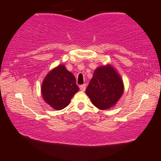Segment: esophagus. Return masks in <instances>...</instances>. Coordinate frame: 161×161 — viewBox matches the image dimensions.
<instances>
[{
    "mask_svg": "<svg viewBox=\"0 0 161 161\" xmlns=\"http://www.w3.org/2000/svg\"><path fill=\"white\" fill-rule=\"evenodd\" d=\"M80 87V90H81V91H82V92H85V89H86V85L85 84V85H81Z\"/></svg>",
    "mask_w": 161,
    "mask_h": 161,
    "instance_id": "34e87169",
    "label": "esophagus"
}]
</instances>
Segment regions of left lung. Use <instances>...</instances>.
I'll list each match as a JSON object with an SVG mask.
<instances>
[{
	"label": "left lung",
	"instance_id": "8db88e82",
	"mask_svg": "<svg viewBox=\"0 0 161 161\" xmlns=\"http://www.w3.org/2000/svg\"><path fill=\"white\" fill-rule=\"evenodd\" d=\"M123 80L111 64L97 67L94 71L86 94L92 104L100 110H107L116 105L123 95Z\"/></svg>",
	"mask_w": 161,
	"mask_h": 161
}]
</instances>
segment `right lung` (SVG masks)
I'll return each mask as SVG.
<instances>
[{
	"mask_svg": "<svg viewBox=\"0 0 161 161\" xmlns=\"http://www.w3.org/2000/svg\"><path fill=\"white\" fill-rule=\"evenodd\" d=\"M80 90L75 76L61 64L45 76L42 83L43 100L55 110H61L70 103L71 99Z\"/></svg>",
	"mask_w": 161,
	"mask_h": 161,
	"instance_id": "1",
	"label": "right lung"
}]
</instances>
